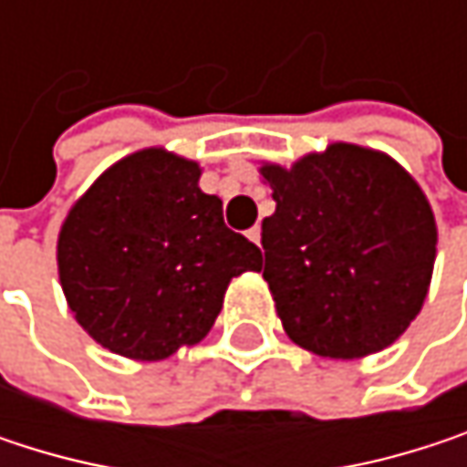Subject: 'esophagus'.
Wrapping results in <instances>:
<instances>
[{
  "mask_svg": "<svg viewBox=\"0 0 467 467\" xmlns=\"http://www.w3.org/2000/svg\"><path fill=\"white\" fill-rule=\"evenodd\" d=\"M248 237L259 245V240H262V230H259V227H251V230H248Z\"/></svg>",
  "mask_w": 467,
  "mask_h": 467,
  "instance_id": "34e87169",
  "label": "esophagus"
}]
</instances>
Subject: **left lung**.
<instances>
[{"label":"left lung","instance_id":"left-lung-1","mask_svg":"<svg viewBox=\"0 0 467 467\" xmlns=\"http://www.w3.org/2000/svg\"><path fill=\"white\" fill-rule=\"evenodd\" d=\"M275 213L262 222L265 281L286 335L329 359L392 346L424 306L438 227L392 156L329 142L292 167L262 161Z\"/></svg>","mask_w":467,"mask_h":467}]
</instances>
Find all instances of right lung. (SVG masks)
<instances>
[{
	"label": "right lung",
	"instance_id": "right-lung-1",
	"mask_svg": "<svg viewBox=\"0 0 467 467\" xmlns=\"http://www.w3.org/2000/svg\"><path fill=\"white\" fill-rule=\"evenodd\" d=\"M200 164L142 148L110 164L69 208L56 243L75 322L102 348L159 362L200 343L234 275L262 270V251L224 224L200 189Z\"/></svg>",
	"mask_w": 467,
	"mask_h": 467
}]
</instances>
